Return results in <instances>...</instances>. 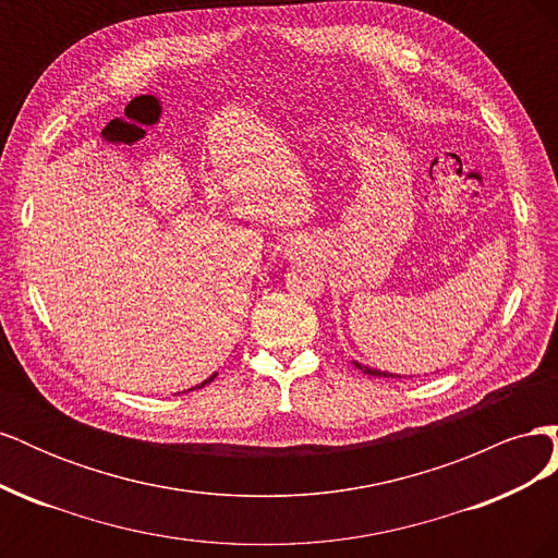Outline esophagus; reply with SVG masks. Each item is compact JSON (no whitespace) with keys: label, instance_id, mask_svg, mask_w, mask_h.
<instances>
[{"label":"esophagus","instance_id":"obj_1","mask_svg":"<svg viewBox=\"0 0 558 558\" xmlns=\"http://www.w3.org/2000/svg\"><path fill=\"white\" fill-rule=\"evenodd\" d=\"M300 253H307V246H305V242H291V246H289V256L291 258H295V256H300Z\"/></svg>","mask_w":558,"mask_h":558}]
</instances>
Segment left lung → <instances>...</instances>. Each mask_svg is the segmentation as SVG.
Masks as SVG:
<instances>
[{"mask_svg":"<svg viewBox=\"0 0 558 558\" xmlns=\"http://www.w3.org/2000/svg\"><path fill=\"white\" fill-rule=\"evenodd\" d=\"M353 365H356L361 373H365V375H373V377H400V375H388V373H381V369H373V367H367V365H361V363H356L353 361Z\"/></svg>","mask_w":558,"mask_h":558,"instance_id":"obj_1","label":"left lung"}]
</instances>
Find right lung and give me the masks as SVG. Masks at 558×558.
<instances>
[{
    "label": "right lung",
    "mask_w": 558,
    "mask_h": 558,
    "mask_svg": "<svg viewBox=\"0 0 558 558\" xmlns=\"http://www.w3.org/2000/svg\"><path fill=\"white\" fill-rule=\"evenodd\" d=\"M214 377H216V373L209 377V379H205V381H202L199 386H195V388H202V386H205V384H209V381H214ZM191 391H193V388H191Z\"/></svg>",
    "instance_id": "right-lung-1"
}]
</instances>
